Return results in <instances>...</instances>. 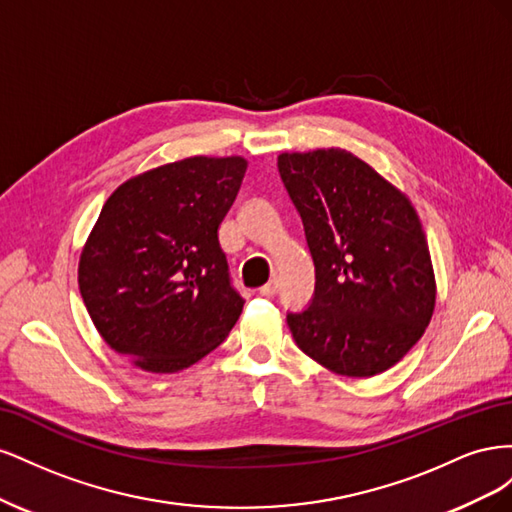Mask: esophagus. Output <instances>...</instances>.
I'll list each match as a JSON object with an SVG mask.
<instances>
[{
  "label": "esophagus",
  "mask_w": 512,
  "mask_h": 512,
  "mask_svg": "<svg viewBox=\"0 0 512 512\" xmlns=\"http://www.w3.org/2000/svg\"><path fill=\"white\" fill-rule=\"evenodd\" d=\"M277 290H280V282H277V280H271L269 284H265V286L260 288V294H262V297H275Z\"/></svg>",
  "instance_id": "34e87169"
}]
</instances>
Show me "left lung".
Here are the masks:
<instances>
[{"mask_svg": "<svg viewBox=\"0 0 512 512\" xmlns=\"http://www.w3.org/2000/svg\"><path fill=\"white\" fill-rule=\"evenodd\" d=\"M316 288L286 320L297 346L335 374L369 378L423 337L436 305L425 232L410 200L346 149L282 153Z\"/></svg>", "mask_w": 512, "mask_h": 512, "instance_id": "8db88e82", "label": "left lung"}]
</instances>
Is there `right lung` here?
<instances>
[{"instance_id": "add662e5", "label": "right lung", "mask_w": 512, "mask_h": 512, "mask_svg": "<svg viewBox=\"0 0 512 512\" xmlns=\"http://www.w3.org/2000/svg\"><path fill=\"white\" fill-rule=\"evenodd\" d=\"M247 162L185 158L111 194L79 262L98 333L153 374H173L218 348L241 316L218 228Z\"/></svg>"}]
</instances>
